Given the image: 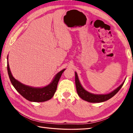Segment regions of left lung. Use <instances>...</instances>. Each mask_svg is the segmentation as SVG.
<instances>
[{"mask_svg":"<svg viewBox=\"0 0 133 133\" xmlns=\"http://www.w3.org/2000/svg\"><path fill=\"white\" fill-rule=\"evenodd\" d=\"M124 82L125 81H124L122 84L120 85H119L117 88L114 90L113 91L110 92L109 93L104 94H96L90 93V92L85 90L83 88L80 82L79 79H78L77 74L75 71V83L76 90H77L78 95L83 100L87 101V102L90 103H102L109 100L110 98H111L115 94H116V93H117V92L120 90L121 87L123 86V84L124 83Z\"/></svg>","mask_w":133,"mask_h":133,"instance_id":"left-lung-1","label":"left lung"}]
</instances>
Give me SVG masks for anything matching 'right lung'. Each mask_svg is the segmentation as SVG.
I'll list each match as a JSON object with an SVG mask.
<instances>
[{"instance_id": "add662e5", "label": "right lung", "mask_w": 133, "mask_h": 133, "mask_svg": "<svg viewBox=\"0 0 133 133\" xmlns=\"http://www.w3.org/2000/svg\"><path fill=\"white\" fill-rule=\"evenodd\" d=\"M7 59L8 75L12 85L18 93L21 94L26 100L31 102H44L52 98L57 89V84L60 78L62 73L66 70V69H63L56 74L51 83L46 86L34 87L24 84L13 77L9 65L8 56Z\"/></svg>"}]
</instances>
